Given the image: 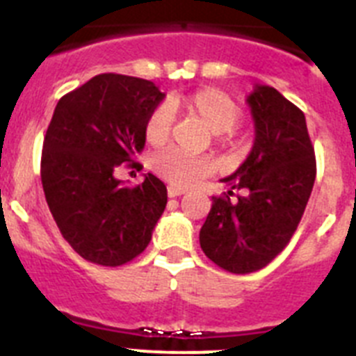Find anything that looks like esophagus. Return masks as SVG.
<instances>
[{
	"label": "esophagus",
	"mask_w": 356,
	"mask_h": 356,
	"mask_svg": "<svg viewBox=\"0 0 356 356\" xmlns=\"http://www.w3.org/2000/svg\"><path fill=\"white\" fill-rule=\"evenodd\" d=\"M185 193H187L185 188L172 187V185H169V187H168V196L169 197H178V196H181V194H185Z\"/></svg>",
	"instance_id": "obj_1"
}]
</instances>
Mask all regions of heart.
Wrapping results in <instances>:
<instances>
[{"label": "heart", "instance_id": "heart-1", "mask_svg": "<svg viewBox=\"0 0 356 356\" xmlns=\"http://www.w3.org/2000/svg\"><path fill=\"white\" fill-rule=\"evenodd\" d=\"M165 108L169 112H181L200 118L210 134L217 135V144L235 155L244 153L250 146L248 135L235 130L237 122L241 121V108L228 94L221 90L201 89L185 96H172L165 103ZM169 131L171 119L168 111L159 106L147 115L144 124V139L151 146H162L169 139ZM153 168L171 185L191 187L201 178H205L212 165L205 156L188 155L178 147H169L160 151L153 159Z\"/></svg>", "mask_w": 356, "mask_h": 356}]
</instances>
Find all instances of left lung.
<instances>
[{
    "label": "left lung",
    "instance_id": "obj_1",
    "mask_svg": "<svg viewBox=\"0 0 356 356\" xmlns=\"http://www.w3.org/2000/svg\"><path fill=\"white\" fill-rule=\"evenodd\" d=\"M246 102L254 122L253 147L237 171L221 180L229 191L212 197L200 232L203 253L235 275L259 271L284 251L316 181L303 112L269 85H254ZM235 192L238 200L232 202Z\"/></svg>",
    "mask_w": 356,
    "mask_h": 356
}]
</instances>
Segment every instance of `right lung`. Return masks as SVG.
Returning <instances> with one entry per match:
<instances>
[{"instance_id":"1","label":"right lung","mask_w":356,"mask_h":356,"mask_svg":"<svg viewBox=\"0 0 356 356\" xmlns=\"http://www.w3.org/2000/svg\"><path fill=\"white\" fill-rule=\"evenodd\" d=\"M163 96L153 81L106 72L56 103L40 180L62 237L81 259L118 267L149 244L168 188L151 172L128 187L115 169L143 151L146 119Z\"/></svg>"}]
</instances>
